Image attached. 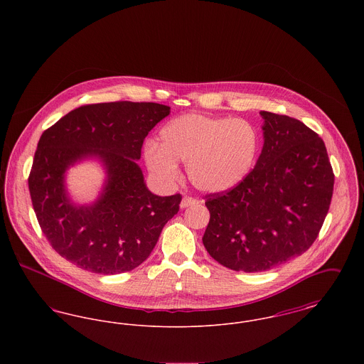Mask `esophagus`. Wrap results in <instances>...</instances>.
<instances>
[{
	"label": "esophagus",
	"mask_w": 364,
	"mask_h": 364,
	"mask_svg": "<svg viewBox=\"0 0 364 364\" xmlns=\"http://www.w3.org/2000/svg\"><path fill=\"white\" fill-rule=\"evenodd\" d=\"M192 205H198V200L193 199V198H190V196H186V198H183V200L180 203V208H186L192 206Z\"/></svg>",
	"instance_id": "34e87169"
}]
</instances>
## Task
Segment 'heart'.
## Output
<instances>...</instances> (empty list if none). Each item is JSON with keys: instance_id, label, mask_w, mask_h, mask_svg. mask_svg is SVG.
<instances>
[{"instance_id": "heart-1", "label": "heart", "mask_w": 364, "mask_h": 364, "mask_svg": "<svg viewBox=\"0 0 364 364\" xmlns=\"http://www.w3.org/2000/svg\"><path fill=\"white\" fill-rule=\"evenodd\" d=\"M159 139L161 144H146L149 169L172 181L180 173L177 162H187L192 186L205 193H221L240 184L259 151V134L252 122L203 113L174 117L161 129Z\"/></svg>"}]
</instances>
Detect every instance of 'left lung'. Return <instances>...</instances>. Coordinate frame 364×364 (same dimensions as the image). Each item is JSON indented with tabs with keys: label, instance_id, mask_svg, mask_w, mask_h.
I'll return each instance as SVG.
<instances>
[{
	"label": "left lung",
	"instance_id": "1",
	"mask_svg": "<svg viewBox=\"0 0 364 364\" xmlns=\"http://www.w3.org/2000/svg\"><path fill=\"white\" fill-rule=\"evenodd\" d=\"M263 149L240 184L206 196L203 245L228 269L266 272L304 254L323 225L334 173L323 140L294 117L259 112Z\"/></svg>",
	"mask_w": 364,
	"mask_h": 364
}]
</instances>
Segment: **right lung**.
<instances>
[{"label":"right lung","mask_w":364,"mask_h":364,"mask_svg":"<svg viewBox=\"0 0 364 364\" xmlns=\"http://www.w3.org/2000/svg\"><path fill=\"white\" fill-rule=\"evenodd\" d=\"M169 113L154 102L85 105L42 134L28 190L41 229L63 258L98 274L131 272L149 258L181 195L150 192L136 161L144 138ZM88 157L103 164L107 181L94 204L76 205L65 172Z\"/></svg>","instance_id":"right-lung-1"}]
</instances>
